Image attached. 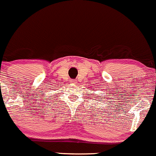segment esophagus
<instances>
[{
    "mask_svg": "<svg viewBox=\"0 0 156 156\" xmlns=\"http://www.w3.org/2000/svg\"><path fill=\"white\" fill-rule=\"evenodd\" d=\"M70 82L71 83H76V80H70Z\"/></svg>",
    "mask_w": 156,
    "mask_h": 156,
    "instance_id": "esophagus-1",
    "label": "esophagus"
}]
</instances>
